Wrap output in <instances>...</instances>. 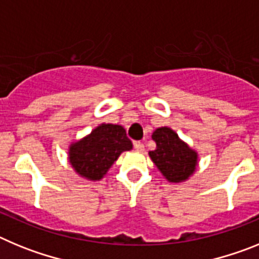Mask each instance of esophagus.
Segmentation results:
<instances>
[{
    "label": "esophagus",
    "instance_id": "esophagus-1",
    "mask_svg": "<svg viewBox=\"0 0 259 259\" xmlns=\"http://www.w3.org/2000/svg\"><path fill=\"white\" fill-rule=\"evenodd\" d=\"M134 146L137 152H144V150H145V146H144V144L140 143V141H136V143L134 144Z\"/></svg>",
    "mask_w": 259,
    "mask_h": 259
}]
</instances>
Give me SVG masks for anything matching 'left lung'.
Wrapping results in <instances>:
<instances>
[{"mask_svg":"<svg viewBox=\"0 0 259 259\" xmlns=\"http://www.w3.org/2000/svg\"><path fill=\"white\" fill-rule=\"evenodd\" d=\"M157 148L149 152L153 163L171 183L188 180L196 171L198 154L168 127L157 128L152 135Z\"/></svg>","mask_w":259,"mask_h":259,"instance_id":"left-lung-1","label":"left lung"}]
</instances>
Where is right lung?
Returning a JSON list of instances; mask_svg holds the SVG:
<instances>
[{
    "mask_svg": "<svg viewBox=\"0 0 259 259\" xmlns=\"http://www.w3.org/2000/svg\"><path fill=\"white\" fill-rule=\"evenodd\" d=\"M132 149L125 130L119 124L102 123L68 148V162L84 179L101 180L123 152Z\"/></svg>",
    "mask_w": 259,
    "mask_h": 259,
    "instance_id": "1",
    "label": "right lung"
}]
</instances>
